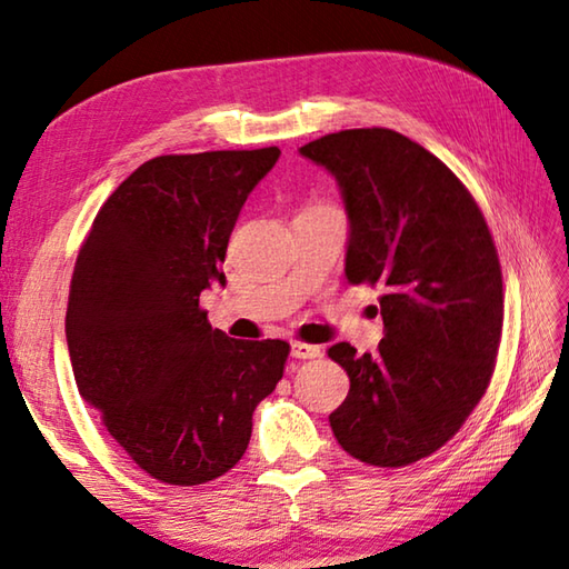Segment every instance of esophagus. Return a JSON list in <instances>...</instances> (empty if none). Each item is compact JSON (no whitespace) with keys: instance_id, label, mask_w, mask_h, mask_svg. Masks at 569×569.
I'll list each match as a JSON object with an SVG mask.
<instances>
[{"instance_id":"1","label":"esophagus","mask_w":569,"mask_h":569,"mask_svg":"<svg viewBox=\"0 0 569 569\" xmlns=\"http://www.w3.org/2000/svg\"><path fill=\"white\" fill-rule=\"evenodd\" d=\"M291 356L298 360H308V358H318L320 348L311 343H301V340H293L291 343Z\"/></svg>"}]
</instances>
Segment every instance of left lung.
<instances>
[{
	"label": "left lung",
	"instance_id": "1",
	"mask_svg": "<svg viewBox=\"0 0 569 569\" xmlns=\"http://www.w3.org/2000/svg\"><path fill=\"white\" fill-rule=\"evenodd\" d=\"M338 181L348 213V283L378 286V353L328 348L350 390L330 412L348 456L378 468L428 458L490 386L502 333V273L478 203L420 143L348 129L301 147Z\"/></svg>",
	"mask_w": 569,
	"mask_h": 569
}]
</instances>
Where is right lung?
Listing matches in <instances>:
<instances>
[{
  "mask_svg": "<svg viewBox=\"0 0 569 569\" xmlns=\"http://www.w3.org/2000/svg\"><path fill=\"white\" fill-rule=\"evenodd\" d=\"M278 147L157 157L101 206L77 256L67 343L79 396L143 472L201 485L229 472L253 410L283 378L286 340H233L199 296Z\"/></svg>",
  "mask_w": 569,
  "mask_h": 569,
  "instance_id": "1",
  "label": "right lung"
}]
</instances>
